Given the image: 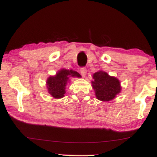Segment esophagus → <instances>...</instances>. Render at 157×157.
I'll return each instance as SVG.
<instances>
[{"label":"esophagus","mask_w":157,"mask_h":157,"mask_svg":"<svg viewBox=\"0 0 157 157\" xmlns=\"http://www.w3.org/2000/svg\"><path fill=\"white\" fill-rule=\"evenodd\" d=\"M80 73H81V75L83 77H85V76H86V74H87V69L83 67V68H81L80 69Z\"/></svg>","instance_id":"1"}]
</instances>
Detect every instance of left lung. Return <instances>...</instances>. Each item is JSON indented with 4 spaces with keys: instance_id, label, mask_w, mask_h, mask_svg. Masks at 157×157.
I'll list each match as a JSON object with an SVG mask.
<instances>
[{
    "instance_id": "1",
    "label": "left lung",
    "mask_w": 157,
    "mask_h": 157,
    "mask_svg": "<svg viewBox=\"0 0 157 157\" xmlns=\"http://www.w3.org/2000/svg\"><path fill=\"white\" fill-rule=\"evenodd\" d=\"M92 87L96 98L101 101H110L121 93V85L118 78L110 76L107 72L99 70L93 75Z\"/></svg>"
}]
</instances>
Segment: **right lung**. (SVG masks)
<instances>
[{"instance_id":"add662e5","label":"right lung","mask_w":157,"mask_h":157,"mask_svg":"<svg viewBox=\"0 0 157 157\" xmlns=\"http://www.w3.org/2000/svg\"><path fill=\"white\" fill-rule=\"evenodd\" d=\"M70 77H81V75L76 71L62 68L54 76L47 78L46 85L52 97L55 99L63 98L66 93V86L70 82Z\"/></svg>"}]
</instances>
